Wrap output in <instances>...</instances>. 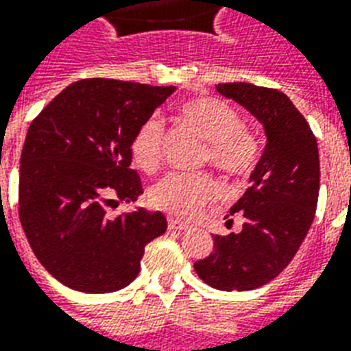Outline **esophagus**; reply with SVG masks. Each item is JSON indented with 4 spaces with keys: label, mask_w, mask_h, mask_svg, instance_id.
Returning a JSON list of instances; mask_svg holds the SVG:
<instances>
[{
    "label": "esophagus",
    "mask_w": 351,
    "mask_h": 351,
    "mask_svg": "<svg viewBox=\"0 0 351 351\" xmlns=\"http://www.w3.org/2000/svg\"><path fill=\"white\" fill-rule=\"evenodd\" d=\"M167 228H169V230H178V232H184V230L189 228V224L182 223V221H178V219L169 217V219H167Z\"/></svg>",
    "instance_id": "obj_1"
}]
</instances>
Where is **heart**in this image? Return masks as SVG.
I'll use <instances>...</instances> for the list:
<instances>
[{
    "mask_svg": "<svg viewBox=\"0 0 351 351\" xmlns=\"http://www.w3.org/2000/svg\"><path fill=\"white\" fill-rule=\"evenodd\" d=\"M182 121L195 128L206 141L202 162L211 164L230 178H247L258 167L261 147L258 138L243 127L239 114L215 97H197L180 106ZM164 123L149 117L141 123L130 141L134 164L145 173H154L162 162ZM219 184L208 173L165 176L151 189L154 208L182 219H193L204 206L217 199Z\"/></svg>",
    "mask_w": 351,
    "mask_h": 351,
    "instance_id": "b5f03b06",
    "label": "heart"
}]
</instances>
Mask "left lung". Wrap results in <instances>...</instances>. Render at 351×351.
<instances>
[{"label":"left lung","mask_w":351,"mask_h":351,"mask_svg":"<svg viewBox=\"0 0 351 351\" xmlns=\"http://www.w3.org/2000/svg\"><path fill=\"white\" fill-rule=\"evenodd\" d=\"M217 92L263 123L267 147L250 175V187L230 210V215L245 219L241 232L213 235V252L193 267L211 287L250 291L274 280L293 261L311 228L320 187L317 138L280 90L224 82Z\"/></svg>","instance_id":"left-lung-1"}]
</instances>
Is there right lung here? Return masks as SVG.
<instances>
[{"mask_svg":"<svg viewBox=\"0 0 351 351\" xmlns=\"http://www.w3.org/2000/svg\"><path fill=\"white\" fill-rule=\"evenodd\" d=\"M175 86L82 79L58 93L27 130L18 215L51 276L80 293H114L138 276L145 247L167 228L160 211L108 208L143 193L130 141Z\"/></svg>","mask_w":351,"mask_h":351,"instance_id":"add662e5","label":"right lung"}]
</instances>
